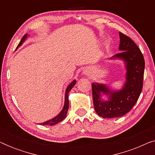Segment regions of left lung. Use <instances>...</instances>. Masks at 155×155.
<instances>
[{
	"label": "left lung",
	"instance_id": "left-lung-1",
	"mask_svg": "<svg viewBox=\"0 0 155 155\" xmlns=\"http://www.w3.org/2000/svg\"><path fill=\"white\" fill-rule=\"evenodd\" d=\"M121 52L110 59H119L125 63L126 81L119 90H113L104 84L92 82V98L97 114L104 118H117L130 111L137 102L143 90L145 60L143 55L135 42L119 32ZM107 99H102V95Z\"/></svg>",
	"mask_w": 155,
	"mask_h": 155
}]
</instances>
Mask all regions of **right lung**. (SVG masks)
<instances>
[{"mask_svg": "<svg viewBox=\"0 0 155 155\" xmlns=\"http://www.w3.org/2000/svg\"><path fill=\"white\" fill-rule=\"evenodd\" d=\"M27 34H26L24 37H22V39H21L20 43H19L18 48L20 47V46L22 45L23 42H24L25 40L27 39ZM76 83V80H74L73 82H71V84H69L68 86L67 87L66 90H65V102H64V106H63V109L61 110V111L56 116H55L54 118H51V120H48L47 121H45L44 123H41V124H39L40 125H42V126H44V125H46V126H53V125H56L58 123L62 121L63 119H65V116L67 115L68 110L69 108V101H68V94L70 91L71 90V89L73 87L74 85H75Z\"/></svg>", "mask_w": 155, "mask_h": 155, "instance_id": "obj_1", "label": "right lung"}]
</instances>
